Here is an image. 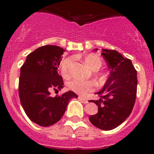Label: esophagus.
<instances>
[{
  "label": "esophagus",
  "instance_id": "34e87169",
  "mask_svg": "<svg viewBox=\"0 0 154 154\" xmlns=\"http://www.w3.org/2000/svg\"><path fill=\"white\" fill-rule=\"evenodd\" d=\"M79 100H81L82 102H83L84 103H89V101L87 100V99H85V98L82 97V96H79Z\"/></svg>",
  "mask_w": 154,
  "mask_h": 154
}]
</instances>
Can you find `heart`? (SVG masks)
Returning <instances> with one entry per match:
<instances>
[{
  "mask_svg": "<svg viewBox=\"0 0 154 154\" xmlns=\"http://www.w3.org/2000/svg\"><path fill=\"white\" fill-rule=\"evenodd\" d=\"M84 61H85V63L94 71L98 70L103 65L102 58L94 53L87 55L84 58ZM71 63H72L71 58H66L61 63V72L64 76L69 75ZM68 86L71 90L76 93L80 94V95H85L95 89L96 84L92 81H85V80L75 79L69 82Z\"/></svg>",
  "mask_w": 154,
  "mask_h": 154,
  "instance_id": "1",
  "label": "heart"
}]
</instances>
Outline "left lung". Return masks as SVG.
Returning a JSON list of instances; mask_svg holds the SVG:
<instances>
[{
    "label": "left lung",
    "instance_id": "1",
    "mask_svg": "<svg viewBox=\"0 0 154 154\" xmlns=\"http://www.w3.org/2000/svg\"><path fill=\"white\" fill-rule=\"evenodd\" d=\"M102 51L110 75L103 89L97 92L102 95L101 98L91 101L98 106V112L90 116L89 121L100 130H111L122 124L133 110L137 96V72L131 60L117 51Z\"/></svg>",
    "mask_w": 154,
    "mask_h": 154
}]
</instances>
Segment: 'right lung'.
<instances>
[{
    "label": "right lung",
    "instance_id": "1",
    "mask_svg": "<svg viewBox=\"0 0 154 154\" xmlns=\"http://www.w3.org/2000/svg\"><path fill=\"white\" fill-rule=\"evenodd\" d=\"M65 49L56 45H45L27 56L21 68L19 96L28 118L41 126L56 123L65 113L69 102L78 96L72 91L51 97L50 90H61L63 79L58 73Z\"/></svg>",
    "mask_w": 154,
    "mask_h": 154
}]
</instances>
